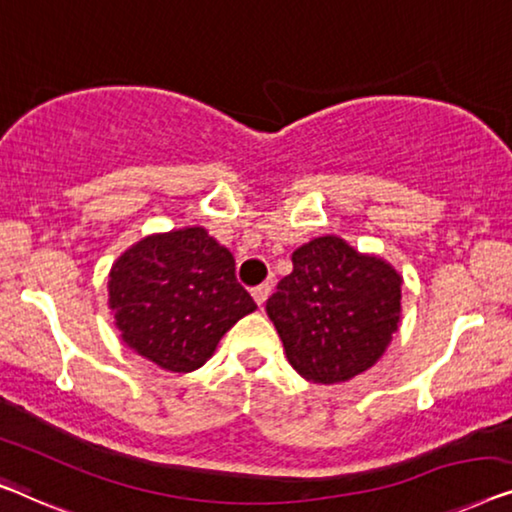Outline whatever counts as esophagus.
Returning a JSON list of instances; mask_svg holds the SVG:
<instances>
[{
    "instance_id": "1",
    "label": "esophagus",
    "mask_w": 512,
    "mask_h": 512,
    "mask_svg": "<svg viewBox=\"0 0 512 512\" xmlns=\"http://www.w3.org/2000/svg\"><path fill=\"white\" fill-rule=\"evenodd\" d=\"M251 295H254L256 305L263 307L265 300H268V295H270V284H268V281H265V284H261V286H256L254 291H251Z\"/></svg>"
}]
</instances>
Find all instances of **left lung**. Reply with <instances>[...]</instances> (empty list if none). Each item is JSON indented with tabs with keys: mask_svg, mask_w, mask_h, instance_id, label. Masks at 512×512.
<instances>
[{
	"mask_svg": "<svg viewBox=\"0 0 512 512\" xmlns=\"http://www.w3.org/2000/svg\"><path fill=\"white\" fill-rule=\"evenodd\" d=\"M265 311L295 372L314 383H342L376 365L392 342L402 277L383 258L323 235L293 251V272Z\"/></svg>",
	"mask_w": 512,
	"mask_h": 512,
	"instance_id": "left-lung-1",
	"label": "left lung"
}]
</instances>
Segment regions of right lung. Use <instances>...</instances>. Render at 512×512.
<instances>
[{
    "instance_id": "1",
    "label": "right lung",
    "mask_w": 512,
    "mask_h": 512,
    "mask_svg": "<svg viewBox=\"0 0 512 512\" xmlns=\"http://www.w3.org/2000/svg\"><path fill=\"white\" fill-rule=\"evenodd\" d=\"M108 305L122 342L168 372H194L256 309L235 258L205 228L147 235L117 258Z\"/></svg>"
}]
</instances>
